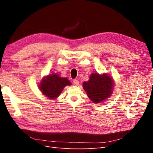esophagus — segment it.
<instances>
[{
	"instance_id": "1",
	"label": "esophagus",
	"mask_w": 153,
	"mask_h": 153,
	"mask_svg": "<svg viewBox=\"0 0 153 153\" xmlns=\"http://www.w3.org/2000/svg\"><path fill=\"white\" fill-rule=\"evenodd\" d=\"M73 84H74V85H75L77 86V85H79V81H78L76 79H74L73 80Z\"/></svg>"
}]
</instances>
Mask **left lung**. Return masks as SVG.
I'll use <instances>...</instances> for the list:
<instances>
[{
	"label": "left lung",
	"mask_w": 153,
	"mask_h": 153,
	"mask_svg": "<svg viewBox=\"0 0 153 153\" xmlns=\"http://www.w3.org/2000/svg\"><path fill=\"white\" fill-rule=\"evenodd\" d=\"M113 78L106 73H92L87 82L83 83V88L87 96L94 103H100L109 98L114 88Z\"/></svg>",
	"instance_id": "1"
}]
</instances>
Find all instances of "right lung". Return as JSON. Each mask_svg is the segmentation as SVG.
Masks as SVG:
<instances>
[{
    "instance_id": "obj_1",
    "label": "right lung",
    "mask_w": 153,
    "mask_h": 153,
    "mask_svg": "<svg viewBox=\"0 0 153 153\" xmlns=\"http://www.w3.org/2000/svg\"><path fill=\"white\" fill-rule=\"evenodd\" d=\"M71 83L67 78L61 77L57 73H52L45 76L38 85V88L45 97L55 100L61 94L64 88L71 85Z\"/></svg>"
}]
</instances>
